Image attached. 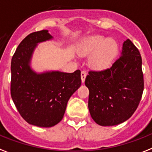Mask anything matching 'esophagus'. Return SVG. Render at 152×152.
I'll return each instance as SVG.
<instances>
[{"label":"esophagus","mask_w":152,"mask_h":152,"mask_svg":"<svg viewBox=\"0 0 152 152\" xmlns=\"http://www.w3.org/2000/svg\"><path fill=\"white\" fill-rule=\"evenodd\" d=\"M87 76V73H86V71H82L81 72V81H82V83H84L85 81V77Z\"/></svg>","instance_id":"obj_1"}]
</instances>
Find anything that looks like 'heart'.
Masks as SVG:
<instances>
[{
  "mask_svg": "<svg viewBox=\"0 0 152 152\" xmlns=\"http://www.w3.org/2000/svg\"><path fill=\"white\" fill-rule=\"evenodd\" d=\"M117 52L118 45L116 40L101 36H90L79 48V53L82 56L91 54L88 64L90 67L97 71L105 70L110 67Z\"/></svg>",
  "mask_w": 152,
  "mask_h": 152,
  "instance_id": "1",
  "label": "heart"
}]
</instances>
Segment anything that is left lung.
I'll list each match as a JSON object with an SVG mask.
<instances>
[{"instance_id":"1","label":"left lung","mask_w":152,"mask_h":152,"mask_svg":"<svg viewBox=\"0 0 152 152\" xmlns=\"http://www.w3.org/2000/svg\"><path fill=\"white\" fill-rule=\"evenodd\" d=\"M142 60L130 39L124 41L121 56L112 67L90 71L85 84L89 90L88 110L100 126H114L132 116L144 91Z\"/></svg>"}]
</instances>
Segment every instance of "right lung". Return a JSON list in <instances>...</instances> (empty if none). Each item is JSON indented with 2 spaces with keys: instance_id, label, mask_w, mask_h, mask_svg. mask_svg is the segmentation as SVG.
<instances>
[{
  "instance_id": "obj_1",
  "label": "right lung",
  "mask_w": 152,
  "mask_h": 152,
  "mask_svg": "<svg viewBox=\"0 0 152 152\" xmlns=\"http://www.w3.org/2000/svg\"><path fill=\"white\" fill-rule=\"evenodd\" d=\"M48 30L29 34L20 42L11 64V96L26 122L40 127L55 126L63 119L67 102L81 85V71L38 74L30 67L39 42L52 39Z\"/></svg>"
}]
</instances>
